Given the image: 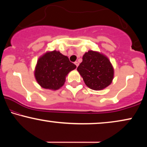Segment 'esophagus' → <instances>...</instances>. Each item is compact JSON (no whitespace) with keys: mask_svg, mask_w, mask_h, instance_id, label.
I'll list each match as a JSON object with an SVG mask.
<instances>
[{"mask_svg":"<svg viewBox=\"0 0 147 147\" xmlns=\"http://www.w3.org/2000/svg\"><path fill=\"white\" fill-rule=\"evenodd\" d=\"M74 63H75V65H76V67H78V65H79V63H78V61H76Z\"/></svg>","mask_w":147,"mask_h":147,"instance_id":"34e87169","label":"esophagus"}]
</instances>
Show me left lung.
<instances>
[{"instance_id": "8db88e82", "label": "left lung", "mask_w": 147, "mask_h": 147, "mask_svg": "<svg viewBox=\"0 0 147 147\" xmlns=\"http://www.w3.org/2000/svg\"><path fill=\"white\" fill-rule=\"evenodd\" d=\"M82 59L77 70L88 88L101 90L112 83L114 68L106 56L90 50L83 55Z\"/></svg>"}]
</instances>
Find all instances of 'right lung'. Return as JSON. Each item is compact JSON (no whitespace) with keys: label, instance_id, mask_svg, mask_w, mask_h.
<instances>
[{"label":"right lung","instance_id":"obj_1","mask_svg":"<svg viewBox=\"0 0 147 147\" xmlns=\"http://www.w3.org/2000/svg\"><path fill=\"white\" fill-rule=\"evenodd\" d=\"M76 65L59 51L45 53L38 59L35 69L37 83L45 89L56 90L63 86L69 72Z\"/></svg>","mask_w":147,"mask_h":147}]
</instances>
